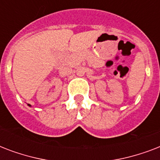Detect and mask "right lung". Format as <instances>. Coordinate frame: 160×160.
Returning a JSON list of instances; mask_svg holds the SVG:
<instances>
[{
  "instance_id": "1",
  "label": "right lung",
  "mask_w": 160,
  "mask_h": 160,
  "mask_svg": "<svg viewBox=\"0 0 160 160\" xmlns=\"http://www.w3.org/2000/svg\"><path fill=\"white\" fill-rule=\"evenodd\" d=\"M28 105H29V106H31V105H29V104H28Z\"/></svg>"
}]
</instances>
